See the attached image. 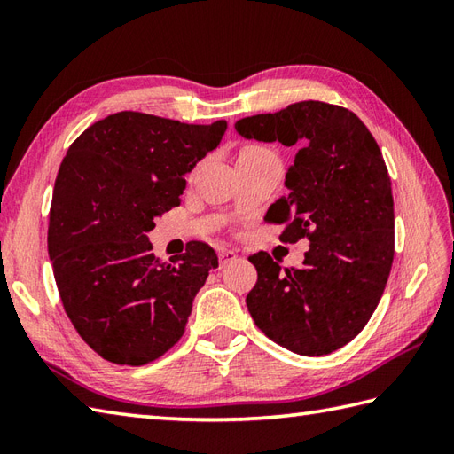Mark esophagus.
I'll list each match as a JSON object with an SVG mask.
<instances>
[{
  "instance_id": "34e87169",
  "label": "esophagus",
  "mask_w": 454,
  "mask_h": 454,
  "mask_svg": "<svg viewBox=\"0 0 454 454\" xmlns=\"http://www.w3.org/2000/svg\"><path fill=\"white\" fill-rule=\"evenodd\" d=\"M218 257H220V265H228V263L236 262L238 254L234 252V249H222V252L218 254Z\"/></svg>"
}]
</instances>
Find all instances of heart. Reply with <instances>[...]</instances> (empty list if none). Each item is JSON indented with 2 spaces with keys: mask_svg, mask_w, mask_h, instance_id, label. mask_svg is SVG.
Listing matches in <instances>:
<instances>
[{
  "mask_svg": "<svg viewBox=\"0 0 454 454\" xmlns=\"http://www.w3.org/2000/svg\"><path fill=\"white\" fill-rule=\"evenodd\" d=\"M259 156H273V152L263 146H257V144H249V146H244L238 153V158H259Z\"/></svg>",
  "mask_w": 454,
  "mask_h": 454,
  "instance_id": "heart-1",
  "label": "heart"
}]
</instances>
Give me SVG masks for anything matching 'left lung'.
<instances>
[{
    "instance_id": "left-lung-1",
    "label": "left lung",
    "mask_w": 454,
    "mask_h": 454,
    "mask_svg": "<svg viewBox=\"0 0 454 454\" xmlns=\"http://www.w3.org/2000/svg\"><path fill=\"white\" fill-rule=\"evenodd\" d=\"M236 130L298 148L286 197L265 220L285 224V244L310 242L301 267L283 269L267 252L249 255L257 283L247 310L288 351L341 349L371 320L394 262V199L379 144L355 113L324 101L239 119Z\"/></svg>"
}]
</instances>
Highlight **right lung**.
Segmentation results:
<instances>
[{
	"mask_svg": "<svg viewBox=\"0 0 454 454\" xmlns=\"http://www.w3.org/2000/svg\"><path fill=\"white\" fill-rule=\"evenodd\" d=\"M226 121L187 124L121 111L93 122L58 169L48 255L75 332L103 359L140 366L176 345L218 257L191 242L160 262L148 239L179 207L185 173L215 150Z\"/></svg>",
	"mask_w": 454,
	"mask_h": 454,
	"instance_id": "right-lung-1",
	"label": "right lung"
}]
</instances>
